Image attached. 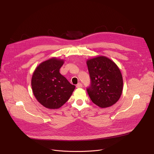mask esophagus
I'll return each mask as SVG.
<instances>
[{"mask_svg":"<svg viewBox=\"0 0 154 154\" xmlns=\"http://www.w3.org/2000/svg\"><path fill=\"white\" fill-rule=\"evenodd\" d=\"M82 87V84L81 83H78L77 85H76V87L77 88H81Z\"/></svg>","mask_w":154,"mask_h":154,"instance_id":"esophagus-1","label":"esophagus"}]
</instances>
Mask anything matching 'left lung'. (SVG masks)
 I'll list each match as a JSON object with an SVG mask.
<instances>
[{
	"label": "left lung",
	"mask_w": 154,
	"mask_h": 154,
	"mask_svg": "<svg viewBox=\"0 0 154 154\" xmlns=\"http://www.w3.org/2000/svg\"><path fill=\"white\" fill-rule=\"evenodd\" d=\"M91 85L87 88L91 100L101 108L115 104L123 89V79L117 65L105 56H98L87 61Z\"/></svg>",
	"instance_id": "left-lung-1"
}]
</instances>
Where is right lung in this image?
<instances>
[{
	"label": "right lung",
	"instance_id": "obj_1",
	"mask_svg": "<svg viewBox=\"0 0 154 154\" xmlns=\"http://www.w3.org/2000/svg\"><path fill=\"white\" fill-rule=\"evenodd\" d=\"M63 60L55 57L40 63L32 75V92L38 102L51 109H59L70 97L75 86L59 72Z\"/></svg>",
	"mask_w": 154,
	"mask_h": 154
}]
</instances>
